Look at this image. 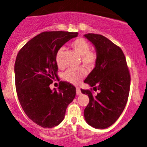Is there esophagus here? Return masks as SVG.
Returning <instances> with one entry per match:
<instances>
[{"instance_id":"esophagus-1","label":"esophagus","mask_w":147,"mask_h":147,"mask_svg":"<svg viewBox=\"0 0 147 147\" xmlns=\"http://www.w3.org/2000/svg\"><path fill=\"white\" fill-rule=\"evenodd\" d=\"M76 93H77V95H79L81 94V90H80V88H78L77 87V88H76Z\"/></svg>"}]
</instances>
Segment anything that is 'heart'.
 I'll return each instance as SVG.
<instances>
[{"instance_id": "obj_1", "label": "heart", "mask_w": 147, "mask_h": 147, "mask_svg": "<svg viewBox=\"0 0 147 147\" xmlns=\"http://www.w3.org/2000/svg\"><path fill=\"white\" fill-rule=\"evenodd\" d=\"M70 46L76 53L81 56V60L84 65L88 68H93L96 65L98 57L96 52L90 51V45L86 40L83 38H77L72 42ZM61 50H59L57 52L56 55V63L57 66L59 68H63V65L61 61ZM86 76V70L83 68H79L67 70L63 74V79L69 83L77 85L83 80Z\"/></svg>"}]
</instances>
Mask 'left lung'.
<instances>
[{"mask_svg": "<svg viewBox=\"0 0 147 147\" xmlns=\"http://www.w3.org/2000/svg\"><path fill=\"white\" fill-rule=\"evenodd\" d=\"M84 37L95 46L97 63L84 82L99 90L93 95L91 90L81 89L88 95L89 103L84 109V117L95 129H106L113 124L122 113L129 97L131 76L122 49L109 38L89 33Z\"/></svg>", "mask_w": 147, "mask_h": 147, "instance_id": "1", "label": "left lung"}]
</instances>
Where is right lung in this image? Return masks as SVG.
I'll list each match as a JSON object with an SVG mask.
<instances>
[{"mask_svg":"<svg viewBox=\"0 0 147 147\" xmlns=\"http://www.w3.org/2000/svg\"><path fill=\"white\" fill-rule=\"evenodd\" d=\"M77 32H44L32 38L18 52L14 65L16 93L23 111L32 122L43 128H52L65 117L76 88L60 82L58 90L50 85L58 78L56 55Z\"/></svg>","mask_w":147,"mask_h":147,"instance_id":"right-lung-1","label":"right lung"}]
</instances>
